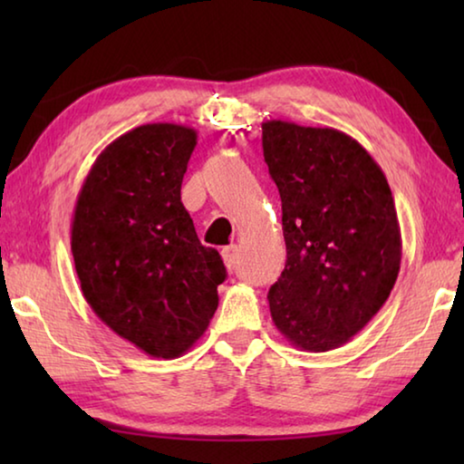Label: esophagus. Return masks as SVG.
Returning <instances> with one entry per match:
<instances>
[{
  "label": "esophagus",
  "mask_w": 464,
  "mask_h": 464,
  "mask_svg": "<svg viewBox=\"0 0 464 464\" xmlns=\"http://www.w3.org/2000/svg\"><path fill=\"white\" fill-rule=\"evenodd\" d=\"M223 260L229 270H235V264H237V246H227L223 247Z\"/></svg>",
  "instance_id": "34e87169"
}]
</instances>
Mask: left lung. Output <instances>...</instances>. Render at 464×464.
Here are the masks:
<instances>
[{
    "instance_id": "obj_1",
    "label": "left lung",
    "mask_w": 464,
    "mask_h": 464,
    "mask_svg": "<svg viewBox=\"0 0 464 464\" xmlns=\"http://www.w3.org/2000/svg\"><path fill=\"white\" fill-rule=\"evenodd\" d=\"M262 147L286 243L268 293L272 321L296 348L335 350L395 286L401 231L389 182L358 140L329 127L266 121Z\"/></svg>"
}]
</instances>
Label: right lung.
Instances as JSON below:
<instances>
[{
  "mask_svg": "<svg viewBox=\"0 0 464 464\" xmlns=\"http://www.w3.org/2000/svg\"><path fill=\"white\" fill-rule=\"evenodd\" d=\"M196 130L143 124L98 155L77 196L72 254L92 311L153 358H178L200 340L227 278L182 204Z\"/></svg>",
  "mask_w": 464,
  "mask_h": 464,
  "instance_id": "obj_1",
  "label": "right lung"
}]
</instances>
